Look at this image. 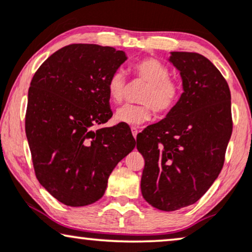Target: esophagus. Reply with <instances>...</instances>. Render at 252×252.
Listing matches in <instances>:
<instances>
[{"mask_svg": "<svg viewBox=\"0 0 252 252\" xmlns=\"http://www.w3.org/2000/svg\"><path fill=\"white\" fill-rule=\"evenodd\" d=\"M131 132H132V136L135 137V139L137 138V133H138V129L135 128V126H132L131 128Z\"/></svg>", "mask_w": 252, "mask_h": 252, "instance_id": "obj_1", "label": "esophagus"}]
</instances>
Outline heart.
<instances>
[{"label":"heart","mask_w":252,"mask_h":252,"mask_svg":"<svg viewBox=\"0 0 252 252\" xmlns=\"http://www.w3.org/2000/svg\"><path fill=\"white\" fill-rule=\"evenodd\" d=\"M133 72L146 80V89L140 101L145 105H124L115 112L116 122L131 126H142L151 120L153 108L158 113H168L179 102L181 86L175 80L169 79V69L156 59H144L133 65ZM109 99L120 103L126 93V76L122 70H117L109 77L107 83Z\"/></svg>","instance_id":"1"}]
</instances>
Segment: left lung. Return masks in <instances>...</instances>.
Masks as SVG:
<instances>
[{"mask_svg":"<svg viewBox=\"0 0 252 252\" xmlns=\"http://www.w3.org/2000/svg\"><path fill=\"white\" fill-rule=\"evenodd\" d=\"M183 93L163 120L137 136L145 159L140 189L158 210L196 203L218 179L231 136L230 91L210 60L197 53L170 52Z\"/></svg>","mask_w":252,"mask_h":252,"instance_id":"obj_1","label":"left lung"}]
</instances>
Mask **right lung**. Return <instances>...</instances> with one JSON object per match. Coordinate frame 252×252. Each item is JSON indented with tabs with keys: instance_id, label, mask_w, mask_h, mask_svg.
Segmentation results:
<instances>
[{
	"instance_id": "obj_1",
	"label": "right lung",
	"mask_w": 252,
	"mask_h": 252,
	"mask_svg": "<svg viewBox=\"0 0 252 252\" xmlns=\"http://www.w3.org/2000/svg\"><path fill=\"white\" fill-rule=\"evenodd\" d=\"M126 59L113 47L75 43L33 76L25 119L33 166L39 183L64 205L101 198L110 173L135 149L126 126L93 129L113 115L107 83Z\"/></svg>"
}]
</instances>
